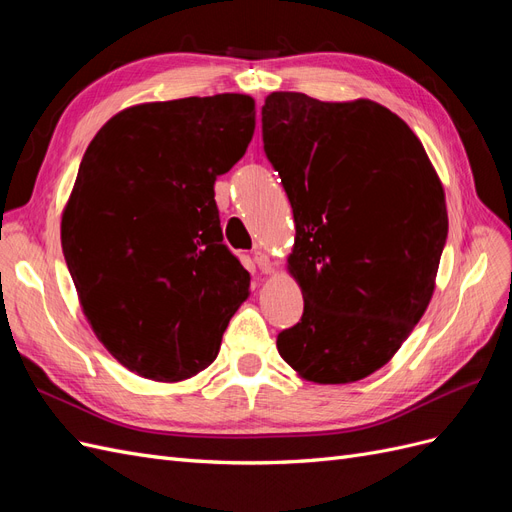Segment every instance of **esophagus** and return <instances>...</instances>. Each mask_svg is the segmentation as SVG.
I'll return each mask as SVG.
<instances>
[{
  "mask_svg": "<svg viewBox=\"0 0 512 512\" xmlns=\"http://www.w3.org/2000/svg\"><path fill=\"white\" fill-rule=\"evenodd\" d=\"M254 262L258 265V269L262 273H273V267H271V260L265 252H254Z\"/></svg>",
  "mask_w": 512,
  "mask_h": 512,
  "instance_id": "34e87169",
  "label": "esophagus"
}]
</instances>
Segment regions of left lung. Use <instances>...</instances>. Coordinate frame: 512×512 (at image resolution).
<instances>
[{"label":"left lung","mask_w":512,"mask_h":512,"mask_svg":"<svg viewBox=\"0 0 512 512\" xmlns=\"http://www.w3.org/2000/svg\"><path fill=\"white\" fill-rule=\"evenodd\" d=\"M262 141L292 207L288 271L303 292L277 350L309 382L363 380L393 359L436 288L448 235L440 177L408 123L363 98L273 91Z\"/></svg>","instance_id":"left-lung-1"}]
</instances>
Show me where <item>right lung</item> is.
Masks as SVG:
<instances>
[{"instance_id":"obj_1","label":"right lung","mask_w":512,"mask_h":512,"mask_svg":"<svg viewBox=\"0 0 512 512\" xmlns=\"http://www.w3.org/2000/svg\"><path fill=\"white\" fill-rule=\"evenodd\" d=\"M254 128L243 94L147 102L108 119L85 151L61 250L91 329L138 376L181 382L209 367L250 294L213 185Z\"/></svg>"}]
</instances>
